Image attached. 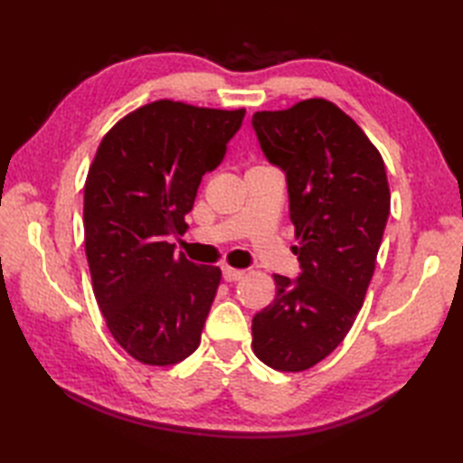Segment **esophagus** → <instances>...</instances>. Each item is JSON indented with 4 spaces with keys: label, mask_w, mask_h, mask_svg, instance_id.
I'll use <instances>...</instances> for the list:
<instances>
[{
    "label": "esophagus",
    "mask_w": 463,
    "mask_h": 463,
    "mask_svg": "<svg viewBox=\"0 0 463 463\" xmlns=\"http://www.w3.org/2000/svg\"><path fill=\"white\" fill-rule=\"evenodd\" d=\"M242 277H244L242 270H237V269H232V267H222V279L226 282H237Z\"/></svg>",
    "instance_id": "34e87169"
}]
</instances>
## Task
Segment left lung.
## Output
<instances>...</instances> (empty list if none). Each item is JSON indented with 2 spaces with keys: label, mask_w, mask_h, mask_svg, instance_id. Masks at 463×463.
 Segmentation results:
<instances>
[{
  "label": "left lung",
  "mask_w": 463,
  "mask_h": 463,
  "mask_svg": "<svg viewBox=\"0 0 463 463\" xmlns=\"http://www.w3.org/2000/svg\"><path fill=\"white\" fill-rule=\"evenodd\" d=\"M269 163L287 176L300 277L274 274L277 298L252 318V350L279 372L324 360L352 328L390 214L382 155L326 99L252 115Z\"/></svg>",
  "instance_id": "left-lung-1"
}]
</instances>
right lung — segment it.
Masks as SVG:
<instances>
[{
	"label": "right lung",
	"mask_w": 463,
	"mask_h": 463,
	"mask_svg": "<svg viewBox=\"0 0 463 463\" xmlns=\"http://www.w3.org/2000/svg\"><path fill=\"white\" fill-rule=\"evenodd\" d=\"M244 109L161 99L103 137L85 181V254L93 292L119 346L149 366L199 348L221 269L175 254L204 173L214 171Z\"/></svg>",
	"instance_id": "obj_1"
}]
</instances>
